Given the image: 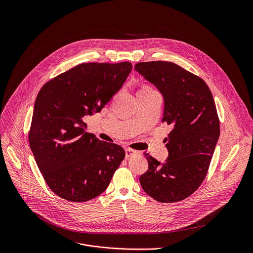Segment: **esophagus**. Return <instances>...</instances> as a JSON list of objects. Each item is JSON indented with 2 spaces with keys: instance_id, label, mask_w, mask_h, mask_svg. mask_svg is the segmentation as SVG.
<instances>
[{
  "instance_id": "1",
  "label": "esophagus",
  "mask_w": 253,
  "mask_h": 253,
  "mask_svg": "<svg viewBox=\"0 0 253 253\" xmlns=\"http://www.w3.org/2000/svg\"><path fill=\"white\" fill-rule=\"evenodd\" d=\"M136 154H137V151H135V150L126 149V158H130V157H132V156H134Z\"/></svg>"
}]
</instances>
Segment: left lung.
<instances>
[{"label": "left lung", "mask_w": 253, "mask_h": 253, "mask_svg": "<svg viewBox=\"0 0 253 253\" xmlns=\"http://www.w3.org/2000/svg\"><path fill=\"white\" fill-rule=\"evenodd\" d=\"M134 70L162 93V122L172 127L166 138L167 161L146 157L149 168L139 178L141 187L158 202H179L205 179L219 138L212 93L203 79L172 62H140Z\"/></svg>", "instance_id": "left-lung-1"}]
</instances>
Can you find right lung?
Returning a JSON list of instances; mask_svg holds the SVG:
<instances>
[{
	"label": "right lung",
	"instance_id": "1",
	"mask_svg": "<svg viewBox=\"0 0 253 253\" xmlns=\"http://www.w3.org/2000/svg\"><path fill=\"white\" fill-rule=\"evenodd\" d=\"M131 69L129 62L83 63L41 88L29 142L43 179L58 197L86 202L107 189L125 150L85 132L83 120L101 111Z\"/></svg>",
	"mask_w": 253,
	"mask_h": 253
}]
</instances>
